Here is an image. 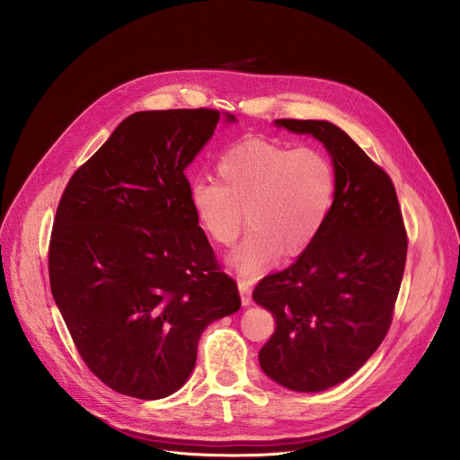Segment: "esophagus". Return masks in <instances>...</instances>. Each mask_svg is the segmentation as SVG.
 Here are the masks:
<instances>
[{
    "label": "esophagus",
    "mask_w": 460,
    "mask_h": 460,
    "mask_svg": "<svg viewBox=\"0 0 460 460\" xmlns=\"http://www.w3.org/2000/svg\"><path fill=\"white\" fill-rule=\"evenodd\" d=\"M238 289H240V296H242V304L243 305H251L252 298H251V284L249 280H238Z\"/></svg>",
    "instance_id": "34e87169"
}]
</instances>
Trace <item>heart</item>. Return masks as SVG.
Segmentation results:
<instances>
[{"instance_id":"1","label":"heart","mask_w":460,"mask_h":460,"mask_svg":"<svg viewBox=\"0 0 460 460\" xmlns=\"http://www.w3.org/2000/svg\"><path fill=\"white\" fill-rule=\"evenodd\" d=\"M217 174L218 181L190 183V209L220 245L236 240L247 211L251 229L229 254V266L247 280L268 270L282 249L305 251L335 202V165L316 147L245 140L218 158Z\"/></svg>"}]
</instances>
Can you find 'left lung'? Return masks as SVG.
Masks as SVG:
<instances>
[{
	"label": "left lung",
	"mask_w": 460,
	"mask_h": 460,
	"mask_svg": "<svg viewBox=\"0 0 460 460\" xmlns=\"http://www.w3.org/2000/svg\"><path fill=\"white\" fill-rule=\"evenodd\" d=\"M275 123L322 142L337 172L335 202L316 240L252 291L277 323L258 353L261 369L288 389L314 393L349 378L382 344L408 236L391 178L341 127L323 119Z\"/></svg>",
	"instance_id": "1"
}]
</instances>
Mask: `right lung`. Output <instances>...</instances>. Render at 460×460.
Returning a JSON list of instances; mask_svg holds the SVG:
<instances>
[{
  "label": "right lung",
  "mask_w": 460,
  "mask_h": 460,
  "mask_svg": "<svg viewBox=\"0 0 460 460\" xmlns=\"http://www.w3.org/2000/svg\"><path fill=\"white\" fill-rule=\"evenodd\" d=\"M218 119L215 109L130 114L58 204L50 291L87 367L121 395L169 397L192 373L206 327L242 305L185 178Z\"/></svg>",
  "instance_id": "add662e5"
}]
</instances>
